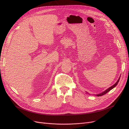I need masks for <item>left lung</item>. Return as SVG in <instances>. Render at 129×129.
<instances>
[{"instance_id":"8db88e82","label":"left lung","mask_w":129,"mask_h":129,"mask_svg":"<svg viewBox=\"0 0 129 129\" xmlns=\"http://www.w3.org/2000/svg\"><path fill=\"white\" fill-rule=\"evenodd\" d=\"M120 77H119V79H118V80L117 81V82H116L114 85H113L112 86H111V87H110L109 88H108V89H107L106 90H105V91L103 92H102V93H100V94H97L96 95H97L98 96H102V95H104V94H106L107 92H108L109 91H110V90H112V89H113V88L116 86V85L118 84V82H119V80H120Z\"/></svg>"}]
</instances>
